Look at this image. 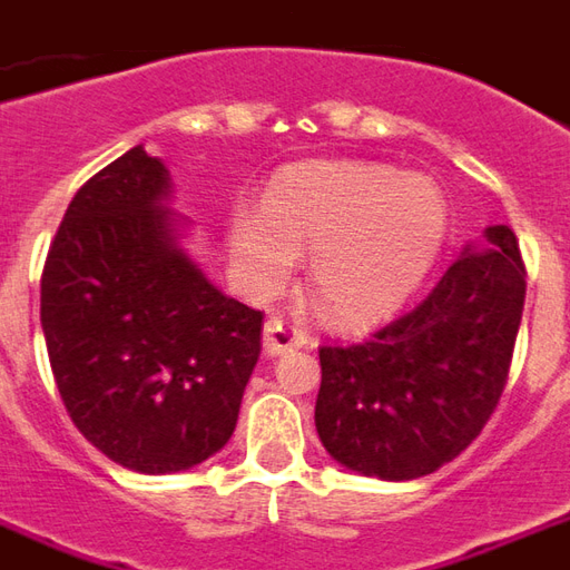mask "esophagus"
I'll return each mask as SVG.
<instances>
[{"label":"esophagus","mask_w":570,"mask_h":570,"mask_svg":"<svg viewBox=\"0 0 570 570\" xmlns=\"http://www.w3.org/2000/svg\"><path fill=\"white\" fill-rule=\"evenodd\" d=\"M265 354L268 357H277V354L289 352V348H302V345H308V333L302 330V326L289 324L284 317H272L268 324H265Z\"/></svg>","instance_id":"34e87169"}]
</instances>
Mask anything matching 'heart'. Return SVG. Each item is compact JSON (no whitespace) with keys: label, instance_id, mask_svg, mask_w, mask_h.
I'll return each mask as SVG.
<instances>
[{"label":"heart","instance_id":"heart-1","mask_svg":"<svg viewBox=\"0 0 570 570\" xmlns=\"http://www.w3.org/2000/svg\"><path fill=\"white\" fill-rule=\"evenodd\" d=\"M448 237V200L432 178L382 163H305L272 181L262 209L228 218L234 265L262 293L308 258V293L326 321L373 324L423 284Z\"/></svg>","mask_w":570,"mask_h":570}]
</instances>
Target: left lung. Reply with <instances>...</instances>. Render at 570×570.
Returning <instances> with one entry per match:
<instances>
[{
	"instance_id": "obj_1",
	"label": "left lung",
	"mask_w": 570,
	"mask_h": 570,
	"mask_svg": "<svg viewBox=\"0 0 570 570\" xmlns=\"http://www.w3.org/2000/svg\"><path fill=\"white\" fill-rule=\"evenodd\" d=\"M524 265L507 225L484 228L429 296L367 342L321 348L314 425L326 453L382 481L432 475L479 438L507 385Z\"/></svg>"
}]
</instances>
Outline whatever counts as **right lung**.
<instances>
[{
    "instance_id": "obj_1",
    "label": "right lung",
    "mask_w": 570,
    "mask_h": 570,
    "mask_svg": "<svg viewBox=\"0 0 570 570\" xmlns=\"http://www.w3.org/2000/svg\"><path fill=\"white\" fill-rule=\"evenodd\" d=\"M169 200V169L141 145L89 178L51 240L39 308L70 420L145 475L228 444L262 352V312L185 253Z\"/></svg>"
}]
</instances>
